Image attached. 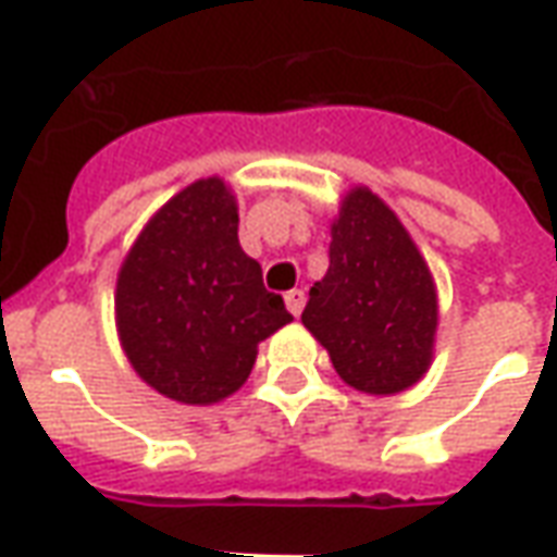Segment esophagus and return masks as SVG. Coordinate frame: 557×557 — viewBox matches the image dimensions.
<instances>
[{"label":"esophagus","instance_id":"obj_1","mask_svg":"<svg viewBox=\"0 0 557 557\" xmlns=\"http://www.w3.org/2000/svg\"><path fill=\"white\" fill-rule=\"evenodd\" d=\"M304 301H307V298H304V292H301V289H292V292H286V307H289V313L295 315V319H298V315H301Z\"/></svg>","mask_w":557,"mask_h":557}]
</instances>
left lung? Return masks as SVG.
<instances>
[{"label": "left lung", "mask_w": 557, "mask_h": 557, "mask_svg": "<svg viewBox=\"0 0 557 557\" xmlns=\"http://www.w3.org/2000/svg\"><path fill=\"white\" fill-rule=\"evenodd\" d=\"M304 327L355 391L394 397L426 375L438 331L435 280L385 199L351 187L331 220V265L310 289Z\"/></svg>", "instance_id": "8db88e82"}]
</instances>
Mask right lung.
I'll list each match as a JSON object with an SVG mask.
<instances>
[{"instance_id": "right-lung-1", "label": "right lung", "mask_w": 557, "mask_h": 557, "mask_svg": "<svg viewBox=\"0 0 557 557\" xmlns=\"http://www.w3.org/2000/svg\"><path fill=\"white\" fill-rule=\"evenodd\" d=\"M280 295L238 244V202L220 175L151 214L115 280V331L148 387L184 406L232 397L259 343L289 325Z\"/></svg>"}]
</instances>
